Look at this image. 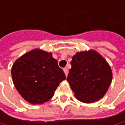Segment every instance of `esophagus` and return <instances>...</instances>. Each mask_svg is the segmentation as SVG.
I'll return each mask as SVG.
<instances>
[{
  "mask_svg": "<svg viewBox=\"0 0 125 125\" xmlns=\"http://www.w3.org/2000/svg\"><path fill=\"white\" fill-rule=\"evenodd\" d=\"M63 70V72H64V73H65V75H66V76H67V75H68V72H69L68 69H67V68H64Z\"/></svg>",
  "mask_w": 125,
  "mask_h": 125,
  "instance_id": "1",
  "label": "esophagus"
}]
</instances>
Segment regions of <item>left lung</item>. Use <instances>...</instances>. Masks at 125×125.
<instances>
[{"label":"left lung","mask_w":125,"mask_h":125,"mask_svg":"<svg viewBox=\"0 0 125 125\" xmlns=\"http://www.w3.org/2000/svg\"><path fill=\"white\" fill-rule=\"evenodd\" d=\"M67 76L76 98L84 103H92L102 98L112 79L110 66L97 51L77 52L72 57Z\"/></svg>","instance_id":"obj_1"}]
</instances>
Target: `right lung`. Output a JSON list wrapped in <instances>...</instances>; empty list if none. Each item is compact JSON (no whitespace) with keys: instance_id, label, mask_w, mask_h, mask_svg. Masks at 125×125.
<instances>
[{"instance_id":"right-lung-1","label":"right lung","mask_w":125,"mask_h":125,"mask_svg":"<svg viewBox=\"0 0 125 125\" xmlns=\"http://www.w3.org/2000/svg\"><path fill=\"white\" fill-rule=\"evenodd\" d=\"M11 76L19 94L32 104L49 101L66 79L52 53L39 49L19 57L12 66Z\"/></svg>"}]
</instances>
